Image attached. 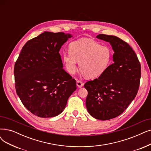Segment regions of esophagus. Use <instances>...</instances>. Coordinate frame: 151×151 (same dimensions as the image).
<instances>
[{"instance_id":"obj_1","label":"esophagus","mask_w":151,"mask_h":151,"mask_svg":"<svg viewBox=\"0 0 151 151\" xmlns=\"http://www.w3.org/2000/svg\"><path fill=\"white\" fill-rule=\"evenodd\" d=\"M76 83H77V87H79V88H81V87H82L83 86V83L82 82V81H80V80L77 81Z\"/></svg>"}]
</instances>
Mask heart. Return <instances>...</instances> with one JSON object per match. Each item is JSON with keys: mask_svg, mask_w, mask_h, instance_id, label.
Wrapping results in <instances>:
<instances>
[{"mask_svg": "<svg viewBox=\"0 0 151 151\" xmlns=\"http://www.w3.org/2000/svg\"><path fill=\"white\" fill-rule=\"evenodd\" d=\"M69 54L63 55V61L68 70L70 74H74L79 61L81 71L91 79L103 74L111 61L110 48L91 40L82 39L72 42L69 45Z\"/></svg>", "mask_w": 151, "mask_h": 151, "instance_id": "b5f03b06", "label": "heart"}]
</instances>
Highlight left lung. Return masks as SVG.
I'll return each instance as SVG.
<instances>
[{"label":"left lung","mask_w":151,"mask_h":151,"mask_svg":"<svg viewBox=\"0 0 151 151\" xmlns=\"http://www.w3.org/2000/svg\"><path fill=\"white\" fill-rule=\"evenodd\" d=\"M96 37L109 42L114 52L113 63L104 73L84 84L88 91L86 107L89 114L104 121L120 115L134 99L141 68L136 54L126 42L112 35L100 34Z\"/></svg>","instance_id":"8db88e82"}]
</instances>
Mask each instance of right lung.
I'll use <instances>...</instances> for the list:
<instances>
[{
	"label": "right lung",
	"instance_id": "add662e5",
	"mask_svg": "<svg viewBox=\"0 0 151 151\" xmlns=\"http://www.w3.org/2000/svg\"><path fill=\"white\" fill-rule=\"evenodd\" d=\"M70 37L45 32L27 42L15 63L17 93L27 109L38 117L62 113L77 88L76 80L63 68L59 52Z\"/></svg>",
	"mask_w": 151,
	"mask_h": 151
}]
</instances>
